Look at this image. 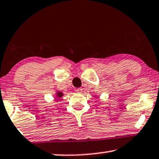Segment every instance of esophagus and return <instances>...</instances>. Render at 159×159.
<instances>
[{
    "label": "esophagus",
    "instance_id": "1",
    "mask_svg": "<svg viewBox=\"0 0 159 159\" xmlns=\"http://www.w3.org/2000/svg\"><path fill=\"white\" fill-rule=\"evenodd\" d=\"M75 92L78 93V94H81L82 92H83V89L82 88H78L77 89H75Z\"/></svg>",
    "mask_w": 159,
    "mask_h": 159
}]
</instances>
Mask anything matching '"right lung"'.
I'll list each match as a JSON object with an SVG mask.
<instances>
[{"label": "right lung", "mask_w": 159, "mask_h": 159, "mask_svg": "<svg viewBox=\"0 0 159 159\" xmlns=\"http://www.w3.org/2000/svg\"><path fill=\"white\" fill-rule=\"evenodd\" d=\"M63 96V93L62 92H56V98H60Z\"/></svg>", "instance_id": "obj_1"}]
</instances>
